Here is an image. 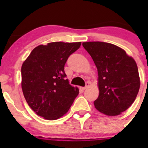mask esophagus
Returning a JSON list of instances; mask_svg holds the SVG:
<instances>
[{
	"mask_svg": "<svg viewBox=\"0 0 148 148\" xmlns=\"http://www.w3.org/2000/svg\"><path fill=\"white\" fill-rule=\"evenodd\" d=\"M89 82H86V85H85V86H82V87H80V89H81L82 90H84L85 89H86V88H87L88 86H89Z\"/></svg>",
	"mask_w": 148,
	"mask_h": 148,
	"instance_id": "obj_1",
	"label": "esophagus"
}]
</instances>
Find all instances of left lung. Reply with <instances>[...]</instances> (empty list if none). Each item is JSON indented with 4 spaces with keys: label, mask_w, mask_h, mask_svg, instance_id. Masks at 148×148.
Returning <instances> with one entry per match:
<instances>
[{
    "label": "left lung",
    "mask_w": 148,
    "mask_h": 148,
    "mask_svg": "<svg viewBox=\"0 0 148 148\" xmlns=\"http://www.w3.org/2000/svg\"><path fill=\"white\" fill-rule=\"evenodd\" d=\"M97 68L99 95L95 108L108 116L119 115L135 101L140 89L138 66L118 46L110 43H82Z\"/></svg>",
    "instance_id": "left-lung-1"
}]
</instances>
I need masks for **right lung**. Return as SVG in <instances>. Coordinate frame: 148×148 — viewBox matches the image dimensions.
<instances>
[{
    "instance_id": "1",
    "label": "right lung",
    "mask_w": 148,
    "mask_h": 148,
    "mask_svg": "<svg viewBox=\"0 0 148 148\" xmlns=\"http://www.w3.org/2000/svg\"><path fill=\"white\" fill-rule=\"evenodd\" d=\"M81 42H52L33 49L21 66V87L29 107L48 120L59 119L69 110L79 89L66 79L64 65Z\"/></svg>"
}]
</instances>
